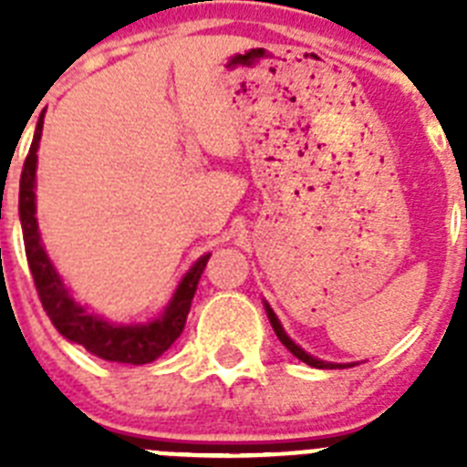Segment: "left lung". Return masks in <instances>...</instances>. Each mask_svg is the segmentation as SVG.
Returning a JSON list of instances; mask_svg holds the SVG:
<instances>
[{"mask_svg":"<svg viewBox=\"0 0 467 467\" xmlns=\"http://www.w3.org/2000/svg\"><path fill=\"white\" fill-rule=\"evenodd\" d=\"M264 311H266V316H269V323H271V327H274L275 337L280 339V344L290 350L292 356L299 358L301 362H306V365H311V367H317V369H346V367H353V362H350V365H341V362H325V360H320V358H313L311 353H306V350L301 348V346H296L295 341L287 337V332H285L283 325H280L278 316H275L274 308L269 306V301H264Z\"/></svg>","mask_w":467,"mask_h":467,"instance_id":"obj_1","label":"left lung"}]
</instances>
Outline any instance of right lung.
<instances>
[{"instance_id": "right-lung-1", "label": "right lung", "mask_w": 467, "mask_h": 467, "mask_svg": "<svg viewBox=\"0 0 467 467\" xmlns=\"http://www.w3.org/2000/svg\"><path fill=\"white\" fill-rule=\"evenodd\" d=\"M41 128L44 117H39L32 140L30 154L25 159L23 172H20V193H18V214L23 226V241L27 264H30L32 278H35L36 292H39L41 306L51 317L56 329L72 344L84 346L88 353L109 362H123V365H147L156 358L163 356L175 339L182 334L187 323L192 299L196 295V285L201 280L210 253L198 257L182 275L177 290L172 292L168 306L150 320V323L117 325L88 311L74 299L67 285L63 283L60 274L53 266L47 247L41 243L39 224H36V150H39Z\"/></svg>"}]
</instances>
